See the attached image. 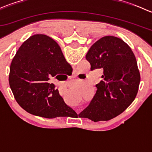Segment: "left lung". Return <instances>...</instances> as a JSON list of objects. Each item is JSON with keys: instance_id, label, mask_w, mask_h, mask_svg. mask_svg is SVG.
Wrapping results in <instances>:
<instances>
[{"instance_id": "obj_1", "label": "left lung", "mask_w": 152, "mask_h": 152, "mask_svg": "<svg viewBox=\"0 0 152 152\" xmlns=\"http://www.w3.org/2000/svg\"><path fill=\"white\" fill-rule=\"evenodd\" d=\"M90 70L102 68V79L90 104L79 115L94 122L109 121L122 113L137 96L140 75L131 48L114 36H105L89 49Z\"/></svg>"}]
</instances>
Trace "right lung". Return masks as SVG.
<instances>
[{
	"mask_svg": "<svg viewBox=\"0 0 152 152\" xmlns=\"http://www.w3.org/2000/svg\"><path fill=\"white\" fill-rule=\"evenodd\" d=\"M70 67L52 38L45 34L30 37L19 48L10 65L9 82L15 100L28 113L46 118L74 113L54 85L48 83L50 78L66 73Z\"/></svg>",
	"mask_w": 152,
	"mask_h": 152,
	"instance_id": "add662e5",
	"label": "right lung"
}]
</instances>
